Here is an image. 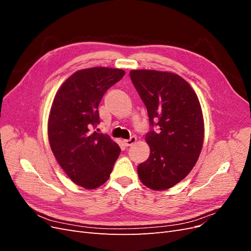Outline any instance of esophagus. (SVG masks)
Returning <instances> with one entry per match:
<instances>
[{
	"label": "esophagus",
	"mask_w": 251,
	"mask_h": 251,
	"mask_svg": "<svg viewBox=\"0 0 251 251\" xmlns=\"http://www.w3.org/2000/svg\"><path fill=\"white\" fill-rule=\"evenodd\" d=\"M136 142V137L135 136H132V137H130L128 139H126V140H124V143L126 144V147H131V146H133V144Z\"/></svg>",
	"instance_id": "esophagus-1"
}]
</instances>
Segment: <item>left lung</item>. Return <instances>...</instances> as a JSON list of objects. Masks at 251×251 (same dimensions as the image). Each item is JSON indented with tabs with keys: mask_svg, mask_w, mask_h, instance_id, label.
I'll use <instances>...</instances> for the list:
<instances>
[{
	"mask_svg": "<svg viewBox=\"0 0 251 251\" xmlns=\"http://www.w3.org/2000/svg\"><path fill=\"white\" fill-rule=\"evenodd\" d=\"M131 80L146 104L151 149L137 168L142 183L155 191L177 184L193 170L202 150L204 125L195 91L179 75L155 70H132Z\"/></svg>",
	"mask_w": 251,
	"mask_h": 251,
	"instance_id": "left-lung-1",
	"label": "left lung"
}]
</instances>
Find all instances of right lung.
I'll list each match as a JSON object with an SVG mask.
<instances>
[{"label":"right lung","instance_id":"add662e5","mask_svg":"<svg viewBox=\"0 0 251 251\" xmlns=\"http://www.w3.org/2000/svg\"><path fill=\"white\" fill-rule=\"evenodd\" d=\"M125 71L95 67L79 70L56 93L48 124L51 150L74 183L88 189L110 177L120 148L108 134L97 133L98 105L104 93L124 77Z\"/></svg>","mask_w":251,"mask_h":251}]
</instances>
